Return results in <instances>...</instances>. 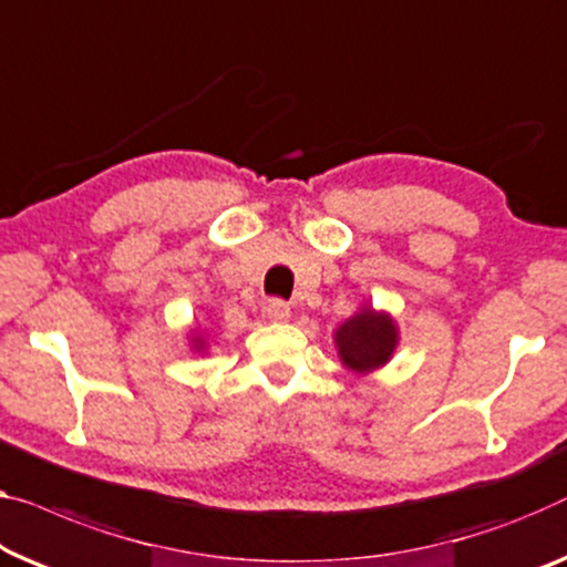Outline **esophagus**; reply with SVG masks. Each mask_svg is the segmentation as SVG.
Here are the masks:
<instances>
[{"instance_id":"obj_1","label":"esophagus","mask_w":567,"mask_h":567,"mask_svg":"<svg viewBox=\"0 0 567 567\" xmlns=\"http://www.w3.org/2000/svg\"><path fill=\"white\" fill-rule=\"evenodd\" d=\"M265 312H267V318H269V320H275V323H282V320L290 318V306H287L285 300L275 298V300H269V302H267Z\"/></svg>"}]
</instances>
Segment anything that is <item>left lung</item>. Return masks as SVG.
I'll list each match as a JSON object with an SVG mask.
<instances>
[{"label": "left lung", "instance_id": "obj_1", "mask_svg": "<svg viewBox=\"0 0 567 567\" xmlns=\"http://www.w3.org/2000/svg\"><path fill=\"white\" fill-rule=\"evenodd\" d=\"M341 361L357 374L384 367L394 353L396 326L386 312L364 308L336 331Z\"/></svg>", "mask_w": 567, "mask_h": 567}]
</instances>
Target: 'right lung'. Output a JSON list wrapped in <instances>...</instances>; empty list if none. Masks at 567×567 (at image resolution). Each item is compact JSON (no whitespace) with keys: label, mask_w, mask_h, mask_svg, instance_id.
<instances>
[{"label":"right lung","mask_w":567,"mask_h":567,"mask_svg":"<svg viewBox=\"0 0 567 567\" xmlns=\"http://www.w3.org/2000/svg\"><path fill=\"white\" fill-rule=\"evenodd\" d=\"M193 343H196V349H203V341H200V338H193Z\"/></svg>","instance_id":"add662e5"}]
</instances>
